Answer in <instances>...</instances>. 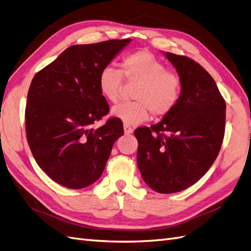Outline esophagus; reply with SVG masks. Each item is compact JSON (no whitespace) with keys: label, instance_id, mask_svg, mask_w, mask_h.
Returning a JSON list of instances; mask_svg holds the SVG:
<instances>
[{"label":"esophagus","instance_id":"1","mask_svg":"<svg viewBox=\"0 0 251 251\" xmlns=\"http://www.w3.org/2000/svg\"><path fill=\"white\" fill-rule=\"evenodd\" d=\"M124 130H125V133L126 134V135H128V134H132L133 133V128L130 126H127V125H124Z\"/></svg>","mask_w":251,"mask_h":251}]
</instances>
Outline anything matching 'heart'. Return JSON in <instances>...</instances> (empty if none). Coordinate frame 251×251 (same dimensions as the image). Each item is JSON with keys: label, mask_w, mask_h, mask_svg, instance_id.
Listing matches in <instances>:
<instances>
[{"label": "heart", "mask_w": 251, "mask_h": 251, "mask_svg": "<svg viewBox=\"0 0 251 251\" xmlns=\"http://www.w3.org/2000/svg\"><path fill=\"white\" fill-rule=\"evenodd\" d=\"M124 75L138 85L134 91L135 101L115 106L112 114L125 125L136 126L150 117H162L170 114L180 98L182 81L177 73L168 71L167 66L148 50L127 53L121 60L120 71L105 67L98 77V89L102 97L111 103L120 99Z\"/></svg>", "instance_id": "1"}]
</instances>
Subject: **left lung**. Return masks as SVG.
Listing matches in <instances>:
<instances>
[{"label": "left lung", "instance_id": "8db88e82", "mask_svg": "<svg viewBox=\"0 0 251 251\" xmlns=\"http://www.w3.org/2000/svg\"><path fill=\"white\" fill-rule=\"evenodd\" d=\"M182 81L174 110L134 131L142 179L158 193L185 190L212 166L225 134L226 102L213 78L186 56L166 53Z\"/></svg>", "mask_w": 251, "mask_h": 251}]
</instances>
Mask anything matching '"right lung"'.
Masks as SVG:
<instances>
[{"label":"right lung","mask_w":251,"mask_h":251,"mask_svg":"<svg viewBox=\"0 0 251 251\" xmlns=\"http://www.w3.org/2000/svg\"><path fill=\"white\" fill-rule=\"evenodd\" d=\"M131 39L73 45L33 77L25 109L26 137L42 170L70 189L92 185L102 174L123 121L112 117L98 89L100 72Z\"/></svg>","instance_id":"right-lung-1"}]
</instances>
